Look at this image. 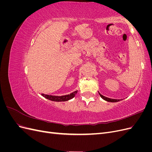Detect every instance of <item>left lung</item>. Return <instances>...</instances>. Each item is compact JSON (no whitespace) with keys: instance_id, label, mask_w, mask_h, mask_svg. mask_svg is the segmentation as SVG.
<instances>
[{"instance_id":"obj_1","label":"left lung","mask_w":152,"mask_h":152,"mask_svg":"<svg viewBox=\"0 0 152 152\" xmlns=\"http://www.w3.org/2000/svg\"><path fill=\"white\" fill-rule=\"evenodd\" d=\"M99 96H101V97H102V99H103L104 100L107 101V102H112H112H119V101H120L119 99H110V98H107V97H105V96L99 93Z\"/></svg>"}]
</instances>
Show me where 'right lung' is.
Returning a JSON list of instances; mask_svg holds the SVG:
<instances>
[{
	"label": "right lung",
	"instance_id": "1",
	"mask_svg": "<svg viewBox=\"0 0 152 152\" xmlns=\"http://www.w3.org/2000/svg\"><path fill=\"white\" fill-rule=\"evenodd\" d=\"M77 93V91L73 92V93L65 96H51V95H48L42 94L41 95L43 96L44 98L48 99L49 100L53 101V102H66L69 99L73 98L76 95Z\"/></svg>",
	"mask_w": 152,
	"mask_h": 152
}]
</instances>
